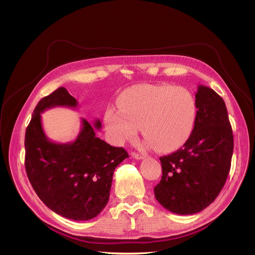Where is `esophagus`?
Segmentation results:
<instances>
[{"mask_svg":"<svg viewBox=\"0 0 255 255\" xmlns=\"http://www.w3.org/2000/svg\"><path fill=\"white\" fill-rule=\"evenodd\" d=\"M130 155H132V157L135 158V159H143L145 157L144 155H141V154L136 153V152H132V154H130Z\"/></svg>","mask_w":255,"mask_h":255,"instance_id":"esophagus-1","label":"esophagus"}]
</instances>
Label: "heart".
<instances>
[{"mask_svg":"<svg viewBox=\"0 0 255 255\" xmlns=\"http://www.w3.org/2000/svg\"><path fill=\"white\" fill-rule=\"evenodd\" d=\"M196 118V100L188 90L151 84L128 88L119 97L118 107H107L104 114L116 142L133 139L140 127L144 144L159 152L176 150L186 142Z\"/></svg>","mask_w":255,"mask_h":255,"instance_id":"b5f03b06","label":"heart"}]
</instances>
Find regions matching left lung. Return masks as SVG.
I'll return each mask as SVG.
<instances>
[{"label": "left lung", "mask_w": 255, "mask_h": 255, "mask_svg": "<svg viewBox=\"0 0 255 255\" xmlns=\"http://www.w3.org/2000/svg\"><path fill=\"white\" fill-rule=\"evenodd\" d=\"M197 118L181 149L160 157L163 176L154 196L179 215L203 211L225 186L233 154V133L222 98L207 86L196 92Z\"/></svg>", "instance_id": "1"}]
</instances>
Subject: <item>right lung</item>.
I'll return each instance as SVG.
<instances>
[{
	"instance_id": "obj_1",
	"label": "right lung",
	"mask_w": 255,
	"mask_h": 255,
	"mask_svg": "<svg viewBox=\"0 0 255 255\" xmlns=\"http://www.w3.org/2000/svg\"><path fill=\"white\" fill-rule=\"evenodd\" d=\"M78 107L66 88L59 87L35 107L25 132V169L37 196L51 211L65 218H95L109 202L114 170L128 157L123 148L112 146L96 136L102 127L82 119L81 130L71 142L58 143L45 135L41 114L53 107Z\"/></svg>"
}]
</instances>
